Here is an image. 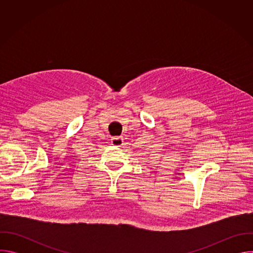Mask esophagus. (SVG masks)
<instances>
[{
  "label": "esophagus",
  "mask_w": 253,
  "mask_h": 253,
  "mask_svg": "<svg viewBox=\"0 0 253 253\" xmlns=\"http://www.w3.org/2000/svg\"><path fill=\"white\" fill-rule=\"evenodd\" d=\"M111 143H112V145H114L116 147H121L123 145V138L122 137H113L111 139Z\"/></svg>",
  "instance_id": "1"
}]
</instances>
